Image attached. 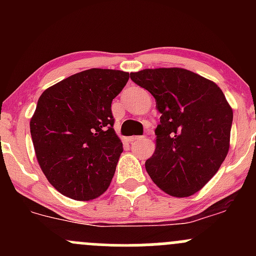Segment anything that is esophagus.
<instances>
[{
  "label": "esophagus",
  "instance_id": "1",
  "mask_svg": "<svg viewBox=\"0 0 256 256\" xmlns=\"http://www.w3.org/2000/svg\"><path fill=\"white\" fill-rule=\"evenodd\" d=\"M144 136H131V138H128V142H134V141H136V140H140V138H144Z\"/></svg>",
  "mask_w": 256,
  "mask_h": 256
}]
</instances>
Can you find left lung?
Wrapping results in <instances>:
<instances>
[{
    "mask_svg": "<svg viewBox=\"0 0 256 256\" xmlns=\"http://www.w3.org/2000/svg\"><path fill=\"white\" fill-rule=\"evenodd\" d=\"M130 78L154 95L161 112L156 148L144 164L147 174L172 197L194 194L228 154L230 105L216 82L187 69H144Z\"/></svg>",
    "mask_w": 256,
    "mask_h": 256,
    "instance_id": "8db88e82",
    "label": "left lung"
}]
</instances>
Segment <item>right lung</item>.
<instances>
[{
    "mask_svg": "<svg viewBox=\"0 0 256 256\" xmlns=\"http://www.w3.org/2000/svg\"><path fill=\"white\" fill-rule=\"evenodd\" d=\"M130 74L92 68L43 92L30 118L40 170L66 197L90 200L110 186L122 152L112 102Z\"/></svg>",
    "mask_w": 256,
    "mask_h": 256,
    "instance_id": "add662e5",
    "label": "right lung"
}]
</instances>
